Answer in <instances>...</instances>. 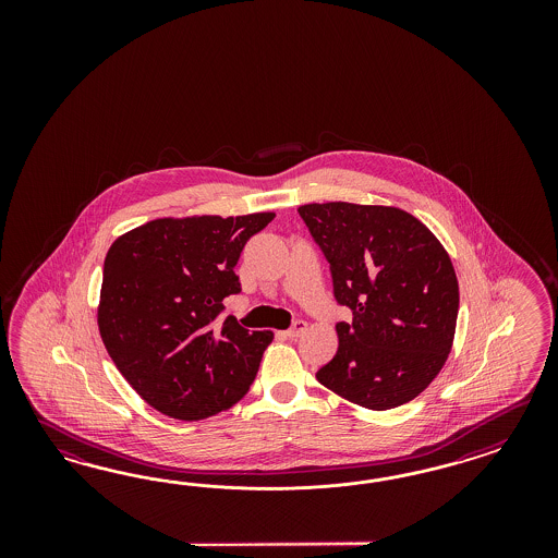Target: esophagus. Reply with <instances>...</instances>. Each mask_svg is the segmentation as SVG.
I'll return each instance as SVG.
<instances>
[{
  "mask_svg": "<svg viewBox=\"0 0 558 558\" xmlns=\"http://www.w3.org/2000/svg\"><path fill=\"white\" fill-rule=\"evenodd\" d=\"M306 331V322H296L287 331L288 339H299Z\"/></svg>",
  "mask_w": 558,
  "mask_h": 558,
  "instance_id": "34e87169",
  "label": "esophagus"
}]
</instances>
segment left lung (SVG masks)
Listing matches in <instances>:
<instances>
[{
    "mask_svg": "<svg viewBox=\"0 0 558 558\" xmlns=\"http://www.w3.org/2000/svg\"><path fill=\"white\" fill-rule=\"evenodd\" d=\"M331 266L338 352L317 372L341 399L385 411L429 387L452 350L458 280L452 259L422 220L397 206L304 204L299 208Z\"/></svg>",
    "mask_w": 558,
    "mask_h": 558,
    "instance_id": "obj_1",
    "label": "left lung"
}]
</instances>
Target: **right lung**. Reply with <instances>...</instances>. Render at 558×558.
Wrapping results in <instances>:
<instances>
[{"label":"right lung","instance_id":"add662e5","mask_svg":"<svg viewBox=\"0 0 558 558\" xmlns=\"http://www.w3.org/2000/svg\"><path fill=\"white\" fill-rule=\"evenodd\" d=\"M276 215L155 219L120 235L104 259L98 327L126 383L182 422L217 415L250 390L271 331H250L222 301L250 236Z\"/></svg>","mask_w":558,"mask_h":558}]
</instances>
